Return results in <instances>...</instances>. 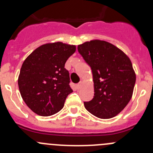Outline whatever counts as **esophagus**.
Here are the masks:
<instances>
[{
  "label": "esophagus",
  "mask_w": 153,
  "mask_h": 153,
  "mask_svg": "<svg viewBox=\"0 0 153 153\" xmlns=\"http://www.w3.org/2000/svg\"><path fill=\"white\" fill-rule=\"evenodd\" d=\"M81 86H82V82L78 83V84H77V89H81Z\"/></svg>",
  "instance_id": "esophagus-1"
}]
</instances>
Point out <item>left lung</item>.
<instances>
[{"mask_svg": "<svg viewBox=\"0 0 153 153\" xmlns=\"http://www.w3.org/2000/svg\"><path fill=\"white\" fill-rule=\"evenodd\" d=\"M78 50L92 72L94 98L84 102L86 109L102 119L116 116L133 93L136 75L130 59L119 48L98 39L80 44Z\"/></svg>", "mask_w": 153, "mask_h": 153, "instance_id": "8db88e82", "label": "left lung"}]
</instances>
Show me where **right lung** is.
<instances>
[{"label": "right lung", "mask_w": 153, "mask_h": 153, "mask_svg": "<svg viewBox=\"0 0 153 153\" xmlns=\"http://www.w3.org/2000/svg\"><path fill=\"white\" fill-rule=\"evenodd\" d=\"M75 50V45L47 43L35 49L23 63L18 80L20 93L37 115L50 116L64 107L72 92L64 66Z\"/></svg>", "instance_id": "right-lung-1"}]
</instances>
